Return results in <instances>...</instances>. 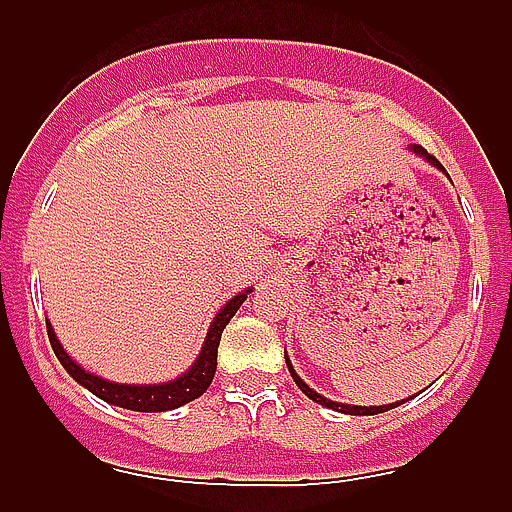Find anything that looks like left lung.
I'll list each match as a JSON object with an SVG mask.
<instances>
[{"label":"left lung","instance_id":"obj_1","mask_svg":"<svg viewBox=\"0 0 512 512\" xmlns=\"http://www.w3.org/2000/svg\"><path fill=\"white\" fill-rule=\"evenodd\" d=\"M411 153H416L418 158H423V160H426V163H431L433 168H438V170H443V173H446V168H443V165L438 163L436 158L428 156V151H423L421 146H411ZM285 361H287V369H289V374H292L294 384H297L299 389H302V394H304V396H309V399L317 401V404L327 406V409L339 411V414H349V416H371V414H381V411L396 409V406H401V404H404V401H409V399H404V401H396V404H386V406H354V404H339V401H332V399H327V396L317 394V391H314V389H309V386L304 384V381H302V376H299L297 371H294L292 361H289V356H287V354H285ZM411 399H414V396H411Z\"/></svg>","mask_w":512,"mask_h":512}]
</instances>
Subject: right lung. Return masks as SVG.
<instances>
[{
  "label": "right lung",
  "mask_w": 512,
  "mask_h": 512,
  "mask_svg": "<svg viewBox=\"0 0 512 512\" xmlns=\"http://www.w3.org/2000/svg\"><path fill=\"white\" fill-rule=\"evenodd\" d=\"M250 292L252 287H247L242 292H237L232 299H227V304L218 309V314L210 322L208 337H205L200 354L195 356L190 369L175 376V379L163 381V384H118V381H108L103 376H96L94 371H86L79 361L71 359L69 352L61 347L51 322H46V332H49V342L56 359L69 371V376L76 384L89 389L91 394L111 406H121V409L128 411H143V414H158V411H170L183 404H190V401H195L198 396H203L208 391V386L213 384L215 369H218V344L220 337H223V329L235 317V312L240 309V304L245 302Z\"/></svg>",
  "instance_id": "add662e5"
}]
</instances>
